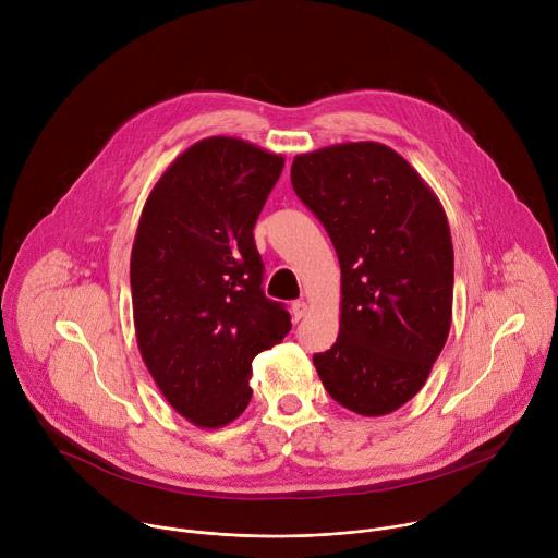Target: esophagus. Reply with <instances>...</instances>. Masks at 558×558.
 Returning <instances> with one entry per match:
<instances>
[{
	"instance_id": "esophagus-1",
	"label": "esophagus",
	"mask_w": 558,
	"mask_h": 558,
	"mask_svg": "<svg viewBox=\"0 0 558 558\" xmlns=\"http://www.w3.org/2000/svg\"><path fill=\"white\" fill-rule=\"evenodd\" d=\"M291 313H293V320H302V317L308 313V304L304 300H295L291 304Z\"/></svg>"
}]
</instances>
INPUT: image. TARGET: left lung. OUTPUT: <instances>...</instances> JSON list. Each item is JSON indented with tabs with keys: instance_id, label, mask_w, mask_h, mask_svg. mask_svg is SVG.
<instances>
[{
	"instance_id": "1",
	"label": "left lung",
	"mask_w": 558,
	"mask_h": 558,
	"mask_svg": "<svg viewBox=\"0 0 558 558\" xmlns=\"http://www.w3.org/2000/svg\"><path fill=\"white\" fill-rule=\"evenodd\" d=\"M291 183L342 269L340 333L313 355L315 371L344 409L388 415L422 390L450 331L446 211L407 158L375 141L298 154Z\"/></svg>"
}]
</instances>
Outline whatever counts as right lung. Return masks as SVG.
<instances>
[{
  "instance_id": "obj_1",
  "label": "right lung",
  "mask_w": 558,
  "mask_h": 558,
  "mask_svg": "<svg viewBox=\"0 0 558 558\" xmlns=\"http://www.w3.org/2000/svg\"><path fill=\"white\" fill-rule=\"evenodd\" d=\"M284 158L250 141L187 147L149 192L136 227L130 287L141 357L170 407L220 428L252 400V362L291 329L269 300L254 225Z\"/></svg>"
}]
</instances>
